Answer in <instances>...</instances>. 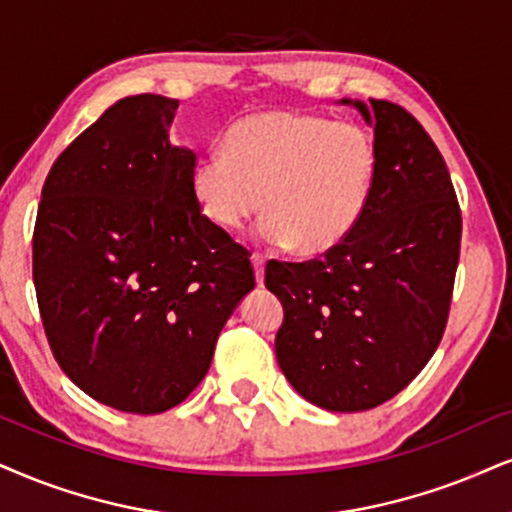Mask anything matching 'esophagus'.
Wrapping results in <instances>:
<instances>
[{"label":"esophagus","mask_w":512,"mask_h":512,"mask_svg":"<svg viewBox=\"0 0 512 512\" xmlns=\"http://www.w3.org/2000/svg\"><path fill=\"white\" fill-rule=\"evenodd\" d=\"M251 263H254L256 282H258V285H263V280H266V256L254 254V256H251Z\"/></svg>","instance_id":"1"}]
</instances>
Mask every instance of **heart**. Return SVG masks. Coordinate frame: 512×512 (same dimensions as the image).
<instances>
[{
    "label": "heart",
    "instance_id": "b5f03b06",
    "mask_svg": "<svg viewBox=\"0 0 512 512\" xmlns=\"http://www.w3.org/2000/svg\"><path fill=\"white\" fill-rule=\"evenodd\" d=\"M375 178V137L363 125L270 111L237 121L225 151L194 161L192 194L220 232H237L261 208L263 239L318 256L351 235Z\"/></svg>",
    "mask_w": 512,
    "mask_h": 512
}]
</instances>
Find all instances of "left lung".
Instances as JSON below:
<instances>
[{"label":"left lung","mask_w":512,"mask_h":512,"mask_svg":"<svg viewBox=\"0 0 512 512\" xmlns=\"http://www.w3.org/2000/svg\"><path fill=\"white\" fill-rule=\"evenodd\" d=\"M353 106L375 128L368 208L323 256L266 266L285 308L277 363L306 401L334 413L382 406L434 356L463 232L449 168L415 116L387 99Z\"/></svg>","instance_id":"1"}]
</instances>
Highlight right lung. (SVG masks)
Segmentation results:
<instances>
[{"label":"right lung","mask_w":512,"mask_h":512,"mask_svg":"<svg viewBox=\"0 0 512 512\" xmlns=\"http://www.w3.org/2000/svg\"><path fill=\"white\" fill-rule=\"evenodd\" d=\"M178 99L109 106L61 151L42 187L33 280L56 363L94 401L154 415L211 368L249 251L201 216L197 154L170 142Z\"/></svg>","instance_id":"right-lung-1"}]
</instances>
